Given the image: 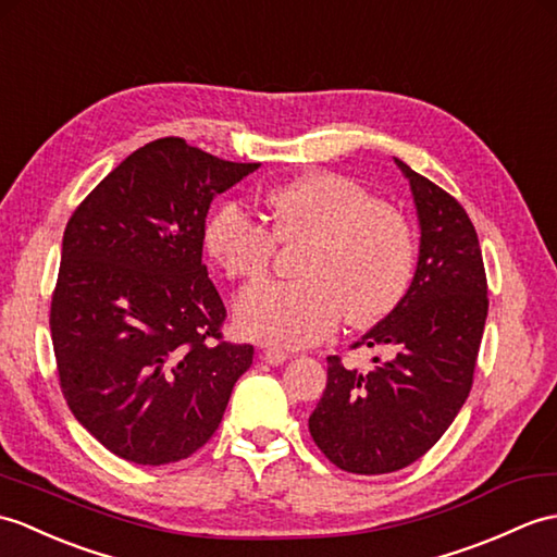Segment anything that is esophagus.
Wrapping results in <instances>:
<instances>
[{
    "label": "esophagus",
    "mask_w": 557,
    "mask_h": 557,
    "mask_svg": "<svg viewBox=\"0 0 557 557\" xmlns=\"http://www.w3.org/2000/svg\"><path fill=\"white\" fill-rule=\"evenodd\" d=\"M287 358H289V356L284 354L282 348H273V346H270V348H265V351H263V360H265V363H270V366H282Z\"/></svg>",
    "instance_id": "obj_1"
}]
</instances>
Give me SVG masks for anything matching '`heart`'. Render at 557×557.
Masks as SVG:
<instances>
[{"label":"heart","instance_id":"1","mask_svg":"<svg viewBox=\"0 0 557 557\" xmlns=\"http://www.w3.org/2000/svg\"><path fill=\"white\" fill-rule=\"evenodd\" d=\"M270 227L239 201H223L203 227V247L230 280L268 273L277 242L301 244L289 282H263L235 301V325L253 342L299 348L339 327L392 315L416 277L410 220L356 180L308 173L263 197Z\"/></svg>","mask_w":557,"mask_h":557}]
</instances>
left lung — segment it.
<instances>
[{
  "instance_id": "1",
  "label": "left lung",
  "mask_w": 557,
  "mask_h": 557,
  "mask_svg": "<svg viewBox=\"0 0 557 557\" xmlns=\"http://www.w3.org/2000/svg\"><path fill=\"white\" fill-rule=\"evenodd\" d=\"M420 218V258L406 299L351 348L384 346L374 368L327 358L308 430L339 470L386 474L422 458L470 396L488 296L480 239L462 206L396 159Z\"/></svg>"
}]
</instances>
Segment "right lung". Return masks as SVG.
Returning <instances> with one entry per match:
<instances>
[{
  "instance_id": "right-lung-1",
  "label": "right lung",
  "mask_w": 557,
  "mask_h": 557,
  "mask_svg": "<svg viewBox=\"0 0 557 557\" xmlns=\"http://www.w3.org/2000/svg\"><path fill=\"white\" fill-rule=\"evenodd\" d=\"M161 137L73 211L49 327L61 394L113 456L185 460L218 430L253 346L223 339L225 306L201 263L211 201L253 173Z\"/></svg>"
}]
</instances>
